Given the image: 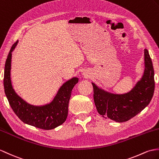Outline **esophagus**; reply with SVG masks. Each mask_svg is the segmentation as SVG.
Returning <instances> with one entry per match:
<instances>
[{
    "label": "esophagus",
    "mask_w": 159,
    "mask_h": 159,
    "mask_svg": "<svg viewBox=\"0 0 159 159\" xmlns=\"http://www.w3.org/2000/svg\"><path fill=\"white\" fill-rule=\"evenodd\" d=\"M90 75V72H89L88 70H85L84 72H83V76L84 77H89Z\"/></svg>",
    "instance_id": "esophagus-1"
}]
</instances>
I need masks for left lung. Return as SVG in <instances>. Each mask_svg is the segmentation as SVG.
Returning <instances> with one entry per match:
<instances>
[{
  "label": "left lung",
  "mask_w": 159,
  "mask_h": 159,
  "mask_svg": "<svg viewBox=\"0 0 159 159\" xmlns=\"http://www.w3.org/2000/svg\"><path fill=\"white\" fill-rule=\"evenodd\" d=\"M145 70L142 79L127 93L114 94L92 83L93 99L98 113L104 118L119 123L127 121L150 104L154 91V73L152 60L144 49Z\"/></svg>",
  "instance_id": "left-lung-1"
}]
</instances>
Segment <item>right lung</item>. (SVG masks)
Instances as JSON below:
<instances>
[{"instance_id":"obj_1","label":"right lung","mask_w":159,"mask_h":159,"mask_svg":"<svg viewBox=\"0 0 159 159\" xmlns=\"http://www.w3.org/2000/svg\"><path fill=\"white\" fill-rule=\"evenodd\" d=\"M17 43L18 40L11 48L5 62L4 88L7 98L15 114L24 123L42 129H53L66 121L72 90L79 79L74 77L63 84L49 104L40 106L29 104L16 93L11 80L12 52Z\"/></svg>"}]
</instances>
